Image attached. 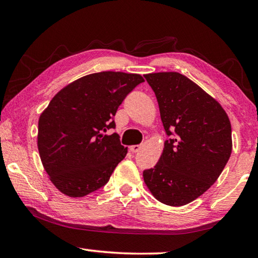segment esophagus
Returning <instances> with one entry per match:
<instances>
[{
  "instance_id": "obj_1",
  "label": "esophagus",
  "mask_w": 258,
  "mask_h": 258,
  "mask_svg": "<svg viewBox=\"0 0 258 258\" xmlns=\"http://www.w3.org/2000/svg\"><path fill=\"white\" fill-rule=\"evenodd\" d=\"M141 148H142L141 145H133V146L130 147V150L132 151L133 154H137V152L140 151V149H141Z\"/></svg>"
}]
</instances>
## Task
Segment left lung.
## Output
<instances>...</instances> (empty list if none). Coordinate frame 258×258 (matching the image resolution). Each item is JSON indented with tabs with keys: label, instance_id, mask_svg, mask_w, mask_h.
I'll list each match as a JSON object with an SVG mask.
<instances>
[{
	"label": "left lung",
	"instance_id": "1",
	"mask_svg": "<svg viewBox=\"0 0 258 258\" xmlns=\"http://www.w3.org/2000/svg\"><path fill=\"white\" fill-rule=\"evenodd\" d=\"M145 77L171 139L154 168L143 172V180L158 202L183 206L206 192L224 169L232 151L230 119L212 95L180 73Z\"/></svg>",
	"mask_w": 258,
	"mask_h": 258
}]
</instances>
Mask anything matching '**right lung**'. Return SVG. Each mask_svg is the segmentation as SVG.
Wrapping results in <instances>:
<instances>
[{
	"label": "right lung",
	"instance_id": "right-lung-1",
	"mask_svg": "<svg viewBox=\"0 0 258 258\" xmlns=\"http://www.w3.org/2000/svg\"><path fill=\"white\" fill-rule=\"evenodd\" d=\"M139 74L101 72L83 76L56 93L38 119L37 148L50 181L61 194L81 198L106 184L127 148L112 120L140 83Z\"/></svg>",
	"mask_w": 258,
	"mask_h": 258
}]
</instances>
